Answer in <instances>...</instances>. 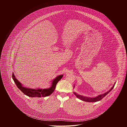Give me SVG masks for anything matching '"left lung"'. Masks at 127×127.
Listing matches in <instances>:
<instances>
[{
  "label": "left lung",
  "instance_id": "obj_1",
  "mask_svg": "<svg viewBox=\"0 0 127 127\" xmlns=\"http://www.w3.org/2000/svg\"><path fill=\"white\" fill-rule=\"evenodd\" d=\"M115 84L116 83H115L114 85H113V86L109 90H108V91H107L105 93L103 94L102 95H98V96H97L96 97H89L84 96H83V95H79L76 94V93H74V94L75 95V96L77 98H78L79 99H81L83 101H87V102H96V101L100 100L102 98H103L105 96H106L108 93H109L111 91V90L113 89V88L114 87Z\"/></svg>",
  "mask_w": 127,
  "mask_h": 127
}]
</instances>
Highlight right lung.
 Returning a JSON list of instances; mask_svg holds the SVG:
<instances>
[{
	"label": "right lung",
	"mask_w": 127,
	"mask_h": 127,
	"mask_svg": "<svg viewBox=\"0 0 127 127\" xmlns=\"http://www.w3.org/2000/svg\"><path fill=\"white\" fill-rule=\"evenodd\" d=\"M63 75H60L58 76L56 78L54 79L52 81V85L49 88L46 89H42L38 88L37 89L29 88L25 87L23 86L22 84L18 81L15 78L13 73H12V79L14 80V83L16 85L17 87L19 88L21 91L26 95L29 97H46L51 95L54 91L56 84L62 78Z\"/></svg>",
	"instance_id": "add662e5"
}]
</instances>
